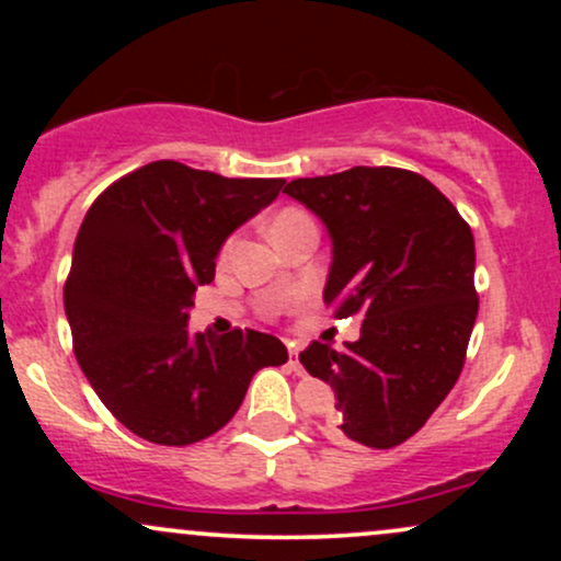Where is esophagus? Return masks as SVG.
<instances>
[{"label": "esophagus", "mask_w": 561, "mask_h": 561, "mask_svg": "<svg viewBox=\"0 0 561 561\" xmlns=\"http://www.w3.org/2000/svg\"><path fill=\"white\" fill-rule=\"evenodd\" d=\"M287 366L300 375V369H302V366H300V347L295 343H287Z\"/></svg>", "instance_id": "esophagus-1"}]
</instances>
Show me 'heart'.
Wrapping results in <instances>:
<instances>
[{"mask_svg": "<svg viewBox=\"0 0 561 561\" xmlns=\"http://www.w3.org/2000/svg\"><path fill=\"white\" fill-rule=\"evenodd\" d=\"M302 214H298V210H285V214H279L274 218V224H272V229L274 227H279V224H287V221H295V218H300Z\"/></svg>", "mask_w": 561, "mask_h": 561, "instance_id": "obj_1", "label": "heart"}]
</instances>
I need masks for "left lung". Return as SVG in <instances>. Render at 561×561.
Instances as JSON below:
<instances>
[{
	"label": "left lung",
	"instance_id": "1",
	"mask_svg": "<svg viewBox=\"0 0 561 561\" xmlns=\"http://www.w3.org/2000/svg\"><path fill=\"white\" fill-rule=\"evenodd\" d=\"M285 192L324 224L332 263L324 302L362 317V337L300 353L334 390L332 433L369 448L409 440L465 366L474 319V237L414 171L356 169L295 179Z\"/></svg>",
	"mask_w": 561,
	"mask_h": 561
}]
</instances>
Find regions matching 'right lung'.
I'll list each match as a JSON object with an SVG mask.
<instances>
[{"mask_svg": "<svg viewBox=\"0 0 561 561\" xmlns=\"http://www.w3.org/2000/svg\"><path fill=\"white\" fill-rule=\"evenodd\" d=\"M285 179H227L156 160L107 186L83 218L66 317L83 375L111 414L160 446L221 430L250 379L287 347L255 330H186L224 242L279 197Z\"/></svg>", "mask_w": 561, "mask_h": 561, "instance_id": "1", "label": "right lung"}]
</instances>
